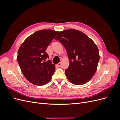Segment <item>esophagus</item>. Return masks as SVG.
I'll return each instance as SVG.
<instances>
[{"mask_svg": "<svg viewBox=\"0 0 120 120\" xmlns=\"http://www.w3.org/2000/svg\"><path fill=\"white\" fill-rule=\"evenodd\" d=\"M56 66L57 67H60V66H61V64H60V63H59L57 64H56Z\"/></svg>", "mask_w": 120, "mask_h": 120, "instance_id": "esophagus-1", "label": "esophagus"}]
</instances>
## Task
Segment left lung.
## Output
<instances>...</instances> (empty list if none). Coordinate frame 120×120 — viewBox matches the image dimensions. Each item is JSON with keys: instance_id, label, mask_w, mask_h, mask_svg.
Segmentation results:
<instances>
[{"instance_id": "obj_1", "label": "left lung", "mask_w": 120, "mask_h": 120, "mask_svg": "<svg viewBox=\"0 0 120 120\" xmlns=\"http://www.w3.org/2000/svg\"><path fill=\"white\" fill-rule=\"evenodd\" d=\"M66 48L70 65L65 74L71 82L82 85L88 82L97 71L99 49L83 32L70 29L60 32L55 38Z\"/></svg>"}]
</instances>
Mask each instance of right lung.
I'll list each match as a JSON object with an SVG mask.
<instances>
[{"label":"right lung","mask_w":120,"mask_h":120,"mask_svg":"<svg viewBox=\"0 0 120 120\" xmlns=\"http://www.w3.org/2000/svg\"><path fill=\"white\" fill-rule=\"evenodd\" d=\"M58 31L43 30L34 32L21 45L17 61L23 75L32 84L42 86L50 81L56 70L45 50Z\"/></svg>","instance_id":"add662e5"}]
</instances>
